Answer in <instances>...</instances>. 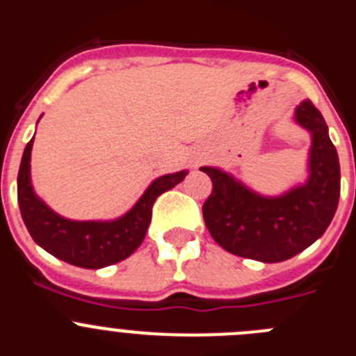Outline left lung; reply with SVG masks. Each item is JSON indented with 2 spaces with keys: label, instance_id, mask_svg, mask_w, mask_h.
<instances>
[{
  "label": "left lung",
  "instance_id": "8db88e82",
  "mask_svg": "<svg viewBox=\"0 0 356 356\" xmlns=\"http://www.w3.org/2000/svg\"><path fill=\"white\" fill-rule=\"evenodd\" d=\"M312 135L307 184L282 196H262L217 168H201L212 180L203 219L213 241L229 253L259 262H284L325 234L341 196V165L328 127L310 99L294 115Z\"/></svg>",
  "mask_w": 356,
  "mask_h": 356
}]
</instances>
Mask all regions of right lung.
<instances>
[{
    "label": "right lung",
    "mask_w": 356,
    "mask_h": 356,
    "mask_svg": "<svg viewBox=\"0 0 356 356\" xmlns=\"http://www.w3.org/2000/svg\"><path fill=\"white\" fill-rule=\"evenodd\" d=\"M31 146L33 139L24 147L17 175V201L24 225L42 250L83 269H102L128 259L146 237L156 197L187 176V171H180L156 178L134 209L114 221H71L53 212L33 193L30 176Z\"/></svg>",
    "instance_id": "right-lung-1"
}]
</instances>
